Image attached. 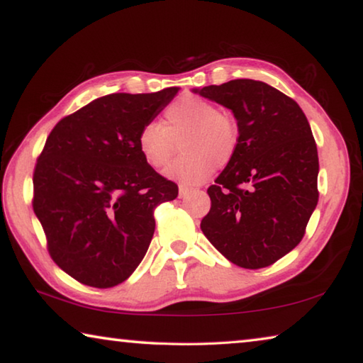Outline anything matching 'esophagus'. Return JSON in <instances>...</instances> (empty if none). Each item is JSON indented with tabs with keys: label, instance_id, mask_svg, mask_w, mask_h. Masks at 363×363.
<instances>
[{
	"label": "esophagus",
	"instance_id": "obj_1",
	"mask_svg": "<svg viewBox=\"0 0 363 363\" xmlns=\"http://www.w3.org/2000/svg\"><path fill=\"white\" fill-rule=\"evenodd\" d=\"M192 192H195V189L189 187V186H179V196H181V199H186V196L189 194H192Z\"/></svg>",
	"mask_w": 363,
	"mask_h": 363
}]
</instances>
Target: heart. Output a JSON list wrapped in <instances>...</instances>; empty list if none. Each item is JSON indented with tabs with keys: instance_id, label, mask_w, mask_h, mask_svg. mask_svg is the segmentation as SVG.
Returning a JSON list of instances; mask_svg holds the SVG:
<instances>
[{
	"instance_id": "obj_1",
	"label": "heart",
	"mask_w": 363,
	"mask_h": 363,
	"mask_svg": "<svg viewBox=\"0 0 363 363\" xmlns=\"http://www.w3.org/2000/svg\"><path fill=\"white\" fill-rule=\"evenodd\" d=\"M181 153L167 169V176L181 184H201L214 168L229 164L240 144V126L235 116L205 97L182 94L163 112V123L150 121L138 136L145 163L162 169L177 150Z\"/></svg>"
}]
</instances>
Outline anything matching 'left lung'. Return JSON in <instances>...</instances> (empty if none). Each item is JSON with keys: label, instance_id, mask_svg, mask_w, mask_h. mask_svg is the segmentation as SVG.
Segmentation results:
<instances>
[{"label": "left lung", "instance_id": "8db88e82", "mask_svg": "<svg viewBox=\"0 0 363 363\" xmlns=\"http://www.w3.org/2000/svg\"><path fill=\"white\" fill-rule=\"evenodd\" d=\"M200 96L230 108L240 126L232 162L208 187L201 232L243 269L267 267L303 240L318 201V155L309 121L291 97L262 82L232 79Z\"/></svg>", "mask_w": 363, "mask_h": 363}]
</instances>
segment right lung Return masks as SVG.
Listing matches in <instances>:
<instances>
[{
	"label": "right lung",
	"instance_id": "obj_1",
	"mask_svg": "<svg viewBox=\"0 0 363 363\" xmlns=\"http://www.w3.org/2000/svg\"><path fill=\"white\" fill-rule=\"evenodd\" d=\"M108 94L64 116L33 171V211L57 266L94 288L136 270L155 232L153 211L177 196L139 152L138 136L177 94Z\"/></svg>",
	"mask_w": 363,
	"mask_h": 363
}]
</instances>
